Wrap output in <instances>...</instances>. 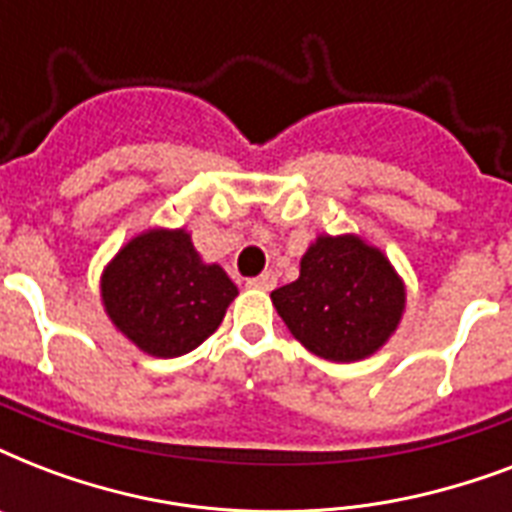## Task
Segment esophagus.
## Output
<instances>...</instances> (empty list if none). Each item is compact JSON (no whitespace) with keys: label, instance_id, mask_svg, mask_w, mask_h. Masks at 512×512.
I'll use <instances>...</instances> for the list:
<instances>
[{"label":"esophagus","instance_id":"1","mask_svg":"<svg viewBox=\"0 0 512 512\" xmlns=\"http://www.w3.org/2000/svg\"><path fill=\"white\" fill-rule=\"evenodd\" d=\"M247 284L252 289H263V292H268V289L276 287V273L265 271V273H260V276H255V279H249Z\"/></svg>","mask_w":512,"mask_h":512}]
</instances>
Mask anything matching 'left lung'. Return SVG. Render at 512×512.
Masks as SVG:
<instances>
[{
	"mask_svg": "<svg viewBox=\"0 0 512 512\" xmlns=\"http://www.w3.org/2000/svg\"><path fill=\"white\" fill-rule=\"evenodd\" d=\"M276 311L305 348L329 361L372 356L404 311V284L380 249L356 236H321L300 279L271 292Z\"/></svg>",
	"mask_w": 512,
	"mask_h": 512,
	"instance_id": "left-lung-1",
	"label": "left lung"
}]
</instances>
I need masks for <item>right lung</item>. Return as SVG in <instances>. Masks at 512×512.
Here are the masks:
<instances>
[{
    "label": "right lung",
    "mask_w": 512,
    "mask_h": 512,
    "mask_svg": "<svg viewBox=\"0 0 512 512\" xmlns=\"http://www.w3.org/2000/svg\"><path fill=\"white\" fill-rule=\"evenodd\" d=\"M239 289L220 265H204L185 231L132 239L103 273V303L116 327L151 356L199 348Z\"/></svg>",
    "instance_id": "obj_1"
}]
</instances>
